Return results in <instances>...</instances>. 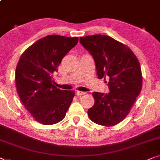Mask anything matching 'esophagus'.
Returning <instances> with one entry per match:
<instances>
[{"label": "esophagus", "mask_w": 160, "mask_h": 160, "mask_svg": "<svg viewBox=\"0 0 160 160\" xmlns=\"http://www.w3.org/2000/svg\"><path fill=\"white\" fill-rule=\"evenodd\" d=\"M86 93L85 92H81V91H77L76 92V94L77 96H82V95H83V94H85Z\"/></svg>", "instance_id": "1"}]
</instances>
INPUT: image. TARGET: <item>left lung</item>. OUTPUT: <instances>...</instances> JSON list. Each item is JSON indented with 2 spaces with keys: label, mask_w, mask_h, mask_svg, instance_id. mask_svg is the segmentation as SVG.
Masks as SVG:
<instances>
[{
  "label": "left lung",
  "mask_w": 160,
  "mask_h": 160,
  "mask_svg": "<svg viewBox=\"0 0 160 160\" xmlns=\"http://www.w3.org/2000/svg\"><path fill=\"white\" fill-rule=\"evenodd\" d=\"M79 40L93 57L98 78L108 80L110 90L105 94L92 93L94 105L88 115L97 124L115 126L128 115L142 90L139 62L128 46L108 35L82 37Z\"/></svg>",
  "instance_id": "8db88e82"
}]
</instances>
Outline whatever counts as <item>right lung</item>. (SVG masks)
<instances>
[{
  "label": "right lung",
  "mask_w": 160,
  "mask_h": 160,
  "mask_svg": "<svg viewBox=\"0 0 160 160\" xmlns=\"http://www.w3.org/2000/svg\"><path fill=\"white\" fill-rule=\"evenodd\" d=\"M78 38L53 34L35 42L21 55L15 82L21 101L35 120L43 125L61 121L75 92L61 90L52 84V73L78 43Z\"/></svg>",
  "instance_id": "add662e5"
}]
</instances>
